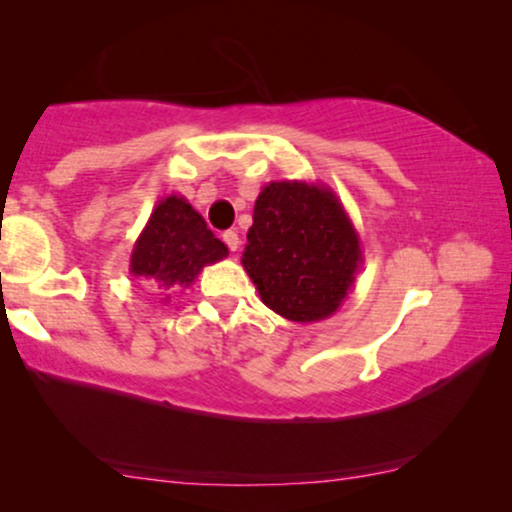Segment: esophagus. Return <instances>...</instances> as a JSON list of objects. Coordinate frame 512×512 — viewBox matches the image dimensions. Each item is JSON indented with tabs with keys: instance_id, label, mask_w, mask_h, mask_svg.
<instances>
[{
	"instance_id": "obj_1",
	"label": "esophagus",
	"mask_w": 512,
	"mask_h": 512,
	"mask_svg": "<svg viewBox=\"0 0 512 512\" xmlns=\"http://www.w3.org/2000/svg\"><path fill=\"white\" fill-rule=\"evenodd\" d=\"M223 242L228 244V249L233 251V254L240 249V235H237L235 230H226V233H223Z\"/></svg>"
}]
</instances>
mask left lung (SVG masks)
<instances>
[{
    "mask_svg": "<svg viewBox=\"0 0 512 512\" xmlns=\"http://www.w3.org/2000/svg\"><path fill=\"white\" fill-rule=\"evenodd\" d=\"M361 263L359 233L331 188L263 186L242 265L272 312L298 324L328 319L352 291Z\"/></svg>",
    "mask_w": 512,
    "mask_h": 512,
    "instance_id": "left-lung-1",
    "label": "left lung"
}]
</instances>
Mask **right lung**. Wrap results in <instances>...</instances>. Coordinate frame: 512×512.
<instances>
[{"label": "right lung", "mask_w": 512, "mask_h": 512, "mask_svg": "<svg viewBox=\"0 0 512 512\" xmlns=\"http://www.w3.org/2000/svg\"><path fill=\"white\" fill-rule=\"evenodd\" d=\"M228 247L181 195H167L153 207L130 254V272L160 291L191 286L205 265L223 261Z\"/></svg>", "instance_id": "1"}]
</instances>
